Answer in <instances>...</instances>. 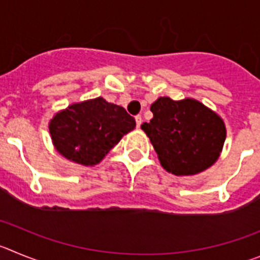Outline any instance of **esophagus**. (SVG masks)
Here are the masks:
<instances>
[{
  "instance_id": "esophagus-1",
  "label": "esophagus",
  "mask_w": 260,
  "mask_h": 260,
  "mask_svg": "<svg viewBox=\"0 0 260 260\" xmlns=\"http://www.w3.org/2000/svg\"><path fill=\"white\" fill-rule=\"evenodd\" d=\"M141 123H142L141 115H137V116H136V125H137V128H140V125H141Z\"/></svg>"
}]
</instances>
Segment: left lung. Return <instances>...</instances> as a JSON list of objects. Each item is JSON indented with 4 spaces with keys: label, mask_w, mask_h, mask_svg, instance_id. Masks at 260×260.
Wrapping results in <instances>:
<instances>
[{
    "label": "left lung",
    "mask_w": 260,
    "mask_h": 260,
    "mask_svg": "<svg viewBox=\"0 0 260 260\" xmlns=\"http://www.w3.org/2000/svg\"><path fill=\"white\" fill-rule=\"evenodd\" d=\"M153 119L141 129L162 167L176 176H191L211 167L226 137L224 120L194 98L159 97L150 106Z\"/></svg>",
    "instance_id": "1"
}]
</instances>
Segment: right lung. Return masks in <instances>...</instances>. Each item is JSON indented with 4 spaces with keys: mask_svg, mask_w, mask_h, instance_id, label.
Masks as SVG:
<instances>
[{
    "mask_svg": "<svg viewBox=\"0 0 260 260\" xmlns=\"http://www.w3.org/2000/svg\"><path fill=\"white\" fill-rule=\"evenodd\" d=\"M135 127V118L124 107L102 97L70 105L49 121L51 141L58 153L83 166L98 165Z\"/></svg>",
    "mask_w": 260,
    "mask_h": 260,
    "instance_id": "obj_1",
    "label": "right lung"
}]
</instances>
